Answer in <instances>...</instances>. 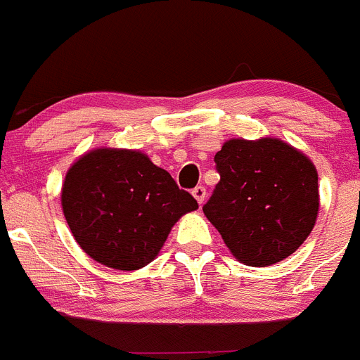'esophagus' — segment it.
<instances>
[{"label":"esophagus","instance_id":"obj_1","mask_svg":"<svg viewBox=\"0 0 360 360\" xmlns=\"http://www.w3.org/2000/svg\"><path fill=\"white\" fill-rule=\"evenodd\" d=\"M192 195H194L195 201H198L199 205H202V202H205V199H206V188L202 187V185H198L195 188H192Z\"/></svg>","mask_w":360,"mask_h":360}]
</instances>
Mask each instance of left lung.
<instances>
[{
  "label": "left lung",
  "instance_id": "obj_1",
  "mask_svg": "<svg viewBox=\"0 0 360 360\" xmlns=\"http://www.w3.org/2000/svg\"><path fill=\"white\" fill-rule=\"evenodd\" d=\"M220 181L202 212L240 262L283 261L311 233L319 175L302 152L276 138L226 141L215 154Z\"/></svg>",
  "mask_w": 360,
  "mask_h": 360
}]
</instances>
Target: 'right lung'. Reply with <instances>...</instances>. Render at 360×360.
<instances>
[{
    "label": "right lung",
    "instance_id": "obj_1",
    "mask_svg": "<svg viewBox=\"0 0 360 360\" xmlns=\"http://www.w3.org/2000/svg\"><path fill=\"white\" fill-rule=\"evenodd\" d=\"M60 205L82 250L120 271L154 261L180 217L198 210V201L148 155L106 147L68 169Z\"/></svg>",
    "mask_w": 360,
    "mask_h": 360
}]
</instances>
